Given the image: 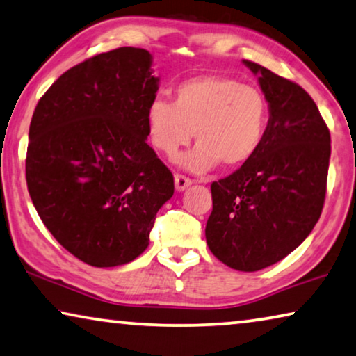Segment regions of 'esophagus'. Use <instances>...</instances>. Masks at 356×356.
Here are the masks:
<instances>
[{"instance_id": "34e87169", "label": "esophagus", "mask_w": 356, "mask_h": 356, "mask_svg": "<svg viewBox=\"0 0 356 356\" xmlns=\"http://www.w3.org/2000/svg\"><path fill=\"white\" fill-rule=\"evenodd\" d=\"M174 184H176L177 192H184L185 188L192 185V180H190L188 177L182 176V174H176V176H174Z\"/></svg>"}]
</instances>
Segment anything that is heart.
<instances>
[{
	"label": "heart",
	"instance_id": "1",
	"mask_svg": "<svg viewBox=\"0 0 356 356\" xmlns=\"http://www.w3.org/2000/svg\"><path fill=\"white\" fill-rule=\"evenodd\" d=\"M268 124V104L257 88L238 79L203 75L179 83L174 102L153 99L145 110L147 134L164 156L198 142L180 164L204 172L219 161L225 168L248 163L261 148Z\"/></svg>",
	"mask_w": 356,
	"mask_h": 356
}]
</instances>
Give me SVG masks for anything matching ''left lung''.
<instances>
[{"label": "left lung", "mask_w": 356, "mask_h": 356, "mask_svg": "<svg viewBox=\"0 0 356 356\" xmlns=\"http://www.w3.org/2000/svg\"><path fill=\"white\" fill-rule=\"evenodd\" d=\"M243 63L268 102L267 132L251 160L212 182L206 241L230 268L257 272L293 252L320 219L331 136L299 84L259 63Z\"/></svg>", "instance_id": "1"}]
</instances>
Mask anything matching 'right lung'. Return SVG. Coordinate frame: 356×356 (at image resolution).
Instances as JSON below:
<instances>
[{"label":"right lung","instance_id":"add662e5","mask_svg":"<svg viewBox=\"0 0 356 356\" xmlns=\"http://www.w3.org/2000/svg\"><path fill=\"white\" fill-rule=\"evenodd\" d=\"M140 47L78 63L47 89L30 123L26 187L42 224L92 267L145 251L174 177L147 144L145 110L160 78Z\"/></svg>","mask_w":356,"mask_h":356}]
</instances>
